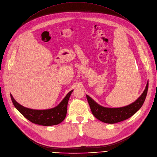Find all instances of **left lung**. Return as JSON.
Returning <instances> with one entry per match:
<instances>
[{
  "label": "left lung",
  "instance_id": "8db88e82",
  "mask_svg": "<svg viewBox=\"0 0 157 157\" xmlns=\"http://www.w3.org/2000/svg\"><path fill=\"white\" fill-rule=\"evenodd\" d=\"M148 83L140 95L134 103L126 106L116 108H106L97 103L86 95V98L93 116L98 120L108 124H114L129 119L133 116L143 105L147 94Z\"/></svg>",
  "mask_w": 157,
  "mask_h": 157
}]
</instances>
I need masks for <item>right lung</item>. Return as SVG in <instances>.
Listing matches in <instances>:
<instances>
[{
  "label": "right lung",
  "instance_id": "1",
  "mask_svg": "<svg viewBox=\"0 0 157 157\" xmlns=\"http://www.w3.org/2000/svg\"><path fill=\"white\" fill-rule=\"evenodd\" d=\"M72 91L73 90L69 91L66 97L57 106L44 110L25 108L18 103L11 94L10 97L14 106L28 120L34 124L49 126L59 124L64 120L67 114L68 101Z\"/></svg>",
  "mask_w": 157,
  "mask_h": 157
}]
</instances>
